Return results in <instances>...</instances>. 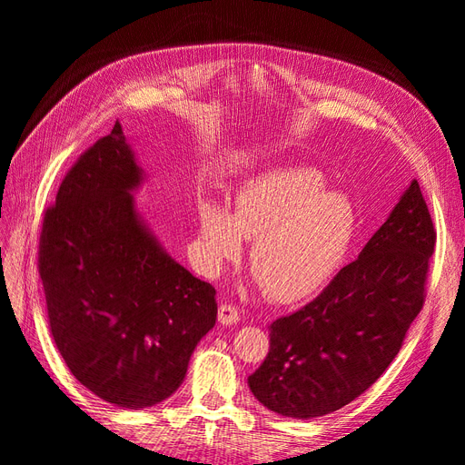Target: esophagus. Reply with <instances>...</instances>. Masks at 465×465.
<instances>
[{
    "label": "esophagus",
    "instance_id": "1",
    "mask_svg": "<svg viewBox=\"0 0 465 465\" xmlns=\"http://www.w3.org/2000/svg\"><path fill=\"white\" fill-rule=\"evenodd\" d=\"M241 320V312H238V308L232 304H221L219 306V322L223 326H231V323H236Z\"/></svg>",
    "mask_w": 465,
    "mask_h": 465
}]
</instances>
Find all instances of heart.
Instances as JSON below:
<instances>
[{"label": "heart", "instance_id": "obj_1", "mask_svg": "<svg viewBox=\"0 0 465 465\" xmlns=\"http://www.w3.org/2000/svg\"><path fill=\"white\" fill-rule=\"evenodd\" d=\"M311 168L267 173L236 195L232 213L215 202L198 209V250L209 275L242 256V238L256 241L250 267L281 304L326 287L343 265L355 236V209L343 193L323 190Z\"/></svg>", "mask_w": 465, "mask_h": 465}]
</instances>
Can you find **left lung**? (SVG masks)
Returning <instances> with one entry per match:
<instances>
[{"label":"left lung","instance_id":"obj_1","mask_svg":"<svg viewBox=\"0 0 465 465\" xmlns=\"http://www.w3.org/2000/svg\"><path fill=\"white\" fill-rule=\"evenodd\" d=\"M436 231L419 182L355 262L301 311L270 326V353L248 376L267 410L322 417L367 391L400 353L425 302Z\"/></svg>","mask_w":465,"mask_h":465}]
</instances>
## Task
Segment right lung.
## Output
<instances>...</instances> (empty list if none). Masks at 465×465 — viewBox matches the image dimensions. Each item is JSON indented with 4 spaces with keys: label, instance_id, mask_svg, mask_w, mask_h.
Masks as SVG:
<instances>
[{
    "label": "right lung",
    "instance_id": "right-lung-1",
    "mask_svg": "<svg viewBox=\"0 0 465 465\" xmlns=\"http://www.w3.org/2000/svg\"><path fill=\"white\" fill-rule=\"evenodd\" d=\"M142 182L116 122L69 168L38 241L55 347L83 386L128 410L173 396L217 320L215 287L168 256L137 213Z\"/></svg>",
    "mask_w": 465,
    "mask_h": 465
}]
</instances>
